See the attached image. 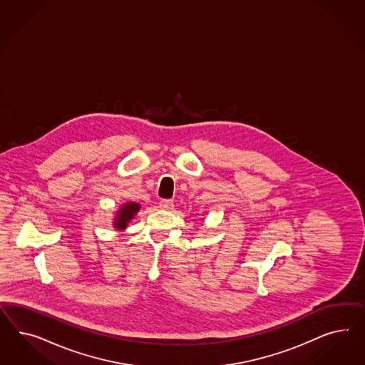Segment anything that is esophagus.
Returning a JSON list of instances; mask_svg holds the SVG:
<instances>
[{
  "label": "esophagus",
  "instance_id": "34e87169",
  "mask_svg": "<svg viewBox=\"0 0 365 365\" xmlns=\"http://www.w3.org/2000/svg\"><path fill=\"white\" fill-rule=\"evenodd\" d=\"M159 206H160L163 210H171V209L174 207V203H173V200H170V199H162V200L159 202Z\"/></svg>",
  "mask_w": 365,
  "mask_h": 365
}]
</instances>
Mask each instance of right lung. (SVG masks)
I'll return each mask as SVG.
<instances>
[{"label":"right lung","instance_id":"obj_1","mask_svg":"<svg viewBox=\"0 0 365 365\" xmlns=\"http://www.w3.org/2000/svg\"><path fill=\"white\" fill-rule=\"evenodd\" d=\"M140 210V205L136 202H125L122 206L115 211V217L112 226L118 232H123L127 229L128 223L133 221V217Z\"/></svg>","mask_w":365,"mask_h":365}]
</instances>
